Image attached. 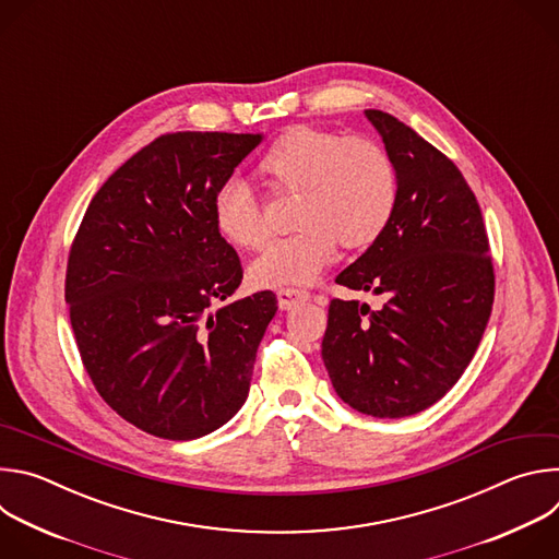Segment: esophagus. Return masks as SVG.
<instances>
[{"mask_svg":"<svg viewBox=\"0 0 559 559\" xmlns=\"http://www.w3.org/2000/svg\"><path fill=\"white\" fill-rule=\"evenodd\" d=\"M276 296H278V307L281 309H292L298 302H305L309 298V292L298 289V287H283V289L276 292Z\"/></svg>","mask_w":559,"mask_h":559,"instance_id":"1","label":"esophagus"}]
</instances>
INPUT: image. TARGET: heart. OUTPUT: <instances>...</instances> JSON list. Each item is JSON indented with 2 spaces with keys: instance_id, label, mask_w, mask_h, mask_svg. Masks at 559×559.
<instances>
[{
  "instance_id": "obj_1",
  "label": "heart",
  "mask_w": 559,
  "mask_h": 559,
  "mask_svg": "<svg viewBox=\"0 0 559 559\" xmlns=\"http://www.w3.org/2000/svg\"><path fill=\"white\" fill-rule=\"evenodd\" d=\"M259 173L276 192H298L296 234L274 243L250 267L257 285H307L334 259L338 243H376L397 207V173L389 152L367 136L294 126L263 152ZM212 221L227 243L263 250L272 227L261 197L229 179L212 197Z\"/></svg>"
}]
</instances>
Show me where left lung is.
Returning a JSON list of instances; mask_svg holds the SVG:
<instances>
[{
  "label": "left lung",
  "instance_id": "obj_1",
  "mask_svg": "<svg viewBox=\"0 0 559 559\" xmlns=\"http://www.w3.org/2000/svg\"><path fill=\"white\" fill-rule=\"evenodd\" d=\"M397 173V207L336 276L386 302H330L323 360L343 401L373 418L414 416L460 380L489 323L496 274L480 205L449 156L403 121L365 110Z\"/></svg>",
  "mask_w": 559,
  "mask_h": 559
}]
</instances>
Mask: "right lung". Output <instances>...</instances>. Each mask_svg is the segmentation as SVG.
I'll return each instance as SVG.
<instances>
[{"instance_id":"add662e5","label":"right lung","mask_w":559,"mask_h":559,"mask_svg":"<svg viewBox=\"0 0 559 559\" xmlns=\"http://www.w3.org/2000/svg\"><path fill=\"white\" fill-rule=\"evenodd\" d=\"M261 139L162 134L99 188L76 229L66 302L79 356L104 401L150 436H207L248 401L278 305L274 292L229 300L243 267L212 197Z\"/></svg>"}]
</instances>
